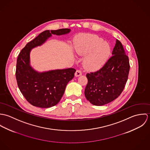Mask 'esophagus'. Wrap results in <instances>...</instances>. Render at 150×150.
<instances>
[{"label": "esophagus", "mask_w": 150, "mask_h": 150, "mask_svg": "<svg viewBox=\"0 0 150 150\" xmlns=\"http://www.w3.org/2000/svg\"><path fill=\"white\" fill-rule=\"evenodd\" d=\"M81 74H82V73H81V71L80 70L78 69V70H76V73H75V76H76V77L80 76H81Z\"/></svg>", "instance_id": "34e87169"}]
</instances>
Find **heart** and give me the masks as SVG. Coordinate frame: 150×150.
<instances>
[{
    "instance_id": "heart-1",
    "label": "heart",
    "mask_w": 150,
    "mask_h": 150,
    "mask_svg": "<svg viewBox=\"0 0 150 150\" xmlns=\"http://www.w3.org/2000/svg\"><path fill=\"white\" fill-rule=\"evenodd\" d=\"M75 50L80 55L90 52L84 59V65L92 70L99 69L105 64L110 53L108 43L104 42L103 39L95 35L83 36L76 44Z\"/></svg>"
}]
</instances>
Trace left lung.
I'll list each match as a JSON object with an SVG mask.
<instances>
[{"mask_svg": "<svg viewBox=\"0 0 150 150\" xmlns=\"http://www.w3.org/2000/svg\"><path fill=\"white\" fill-rule=\"evenodd\" d=\"M112 56L99 70L87 73L84 94L95 106H103L117 99L123 91L128 79L130 64L124 47L118 40Z\"/></svg>", "mask_w": 150, "mask_h": 150, "instance_id": "1", "label": "left lung"}]
</instances>
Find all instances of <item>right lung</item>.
Segmentation results:
<instances>
[{"label": "right lung", "instance_id": "obj_1", "mask_svg": "<svg viewBox=\"0 0 150 150\" xmlns=\"http://www.w3.org/2000/svg\"><path fill=\"white\" fill-rule=\"evenodd\" d=\"M70 29L45 30L29 42L20 52L17 59L16 77L18 86L26 100L32 105L48 108L61 99L66 85L74 76L76 69L69 68L38 73L29 64L31 49L40 45L52 34L61 35L69 33Z\"/></svg>", "mask_w": 150, "mask_h": 150}]
</instances>
